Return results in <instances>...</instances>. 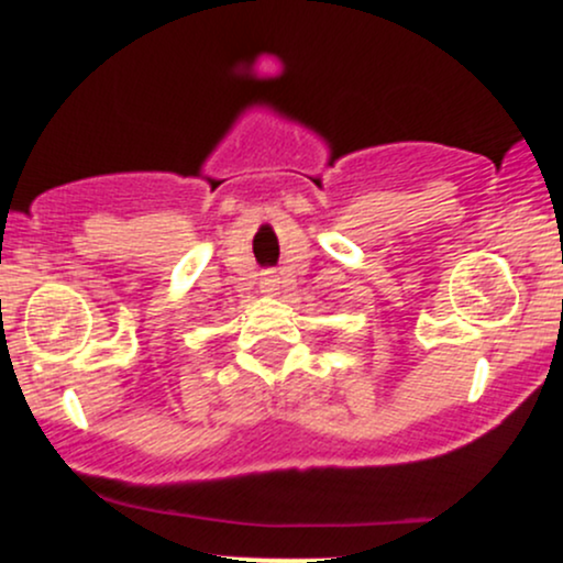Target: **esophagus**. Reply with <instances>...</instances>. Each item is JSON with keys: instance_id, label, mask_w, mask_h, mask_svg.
Instances as JSON below:
<instances>
[{"instance_id": "obj_1", "label": "esophagus", "mask_w": 563, "mask_h": 563, "mask_svg": "<svg viewBox=\"0 0 563 563\" xmlns=\"http://www.w3.org/2000/svg\"><path fill=\"white\" fill-rule=\"evenodd\" d=\"M277 283H280V277H277V275H267V277H264V280H262V288H264V290H277Z\"/></svg>"}]
</instances>
